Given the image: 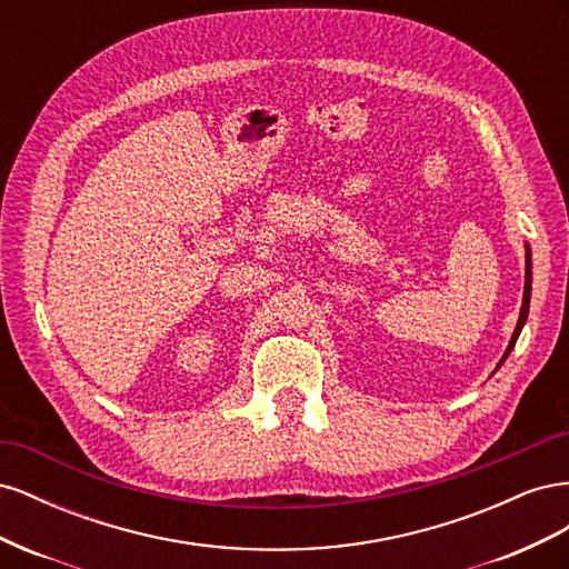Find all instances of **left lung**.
I'll use <instances>...</instances> for the list:
<instances>
[{"label":"left lung","mask_w":569,"mask_h":569,"mask_svg":"<svg viewBox=\"0 0 569 569\" xmlns=\"http://www.w3.org/2000/svg\"><path fill=\"white\" fill-rule=\"evenodd\" d=\"M529 299H531V249H529V244L525 242V295H522L520 318H518V325H515V332H512V337H510L508 349H506V353H503V358H501V363L496 366V370L506 363V358H508L510 351L515 349V341H518V337H520V332H522V327H525V322H527V316H529ZM496 370H493V372H496Z\"/></svg>","instance_id":"obj_1"}]
</instances>
